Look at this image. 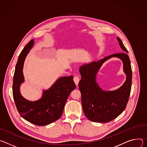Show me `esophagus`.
<instances>
[{
	"mask_svg": "<svg viewBox=\"0 0 147 147\" xmlns=\"http://www.w3.org/2000/svg\"><path fill=\"white\" fill-rule=\"evenodd\" d=\"M74 82L76 84V86L78 85V84H79V78L78 76H75L74 78Z\"/></svg>",
	"mask_w": 147,
	"mask_h": 147,
	"instance_id": "1",
	"label": "esophagus"
}]
</instances>
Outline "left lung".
I'll return each instance as SVG.
<instances>
[{"label":"left lung","mask_w":147,"mask_h":147,"mask_svg":"<svg viewBox=\"0 0 147 147\" xmlns=\"http://www.w3.org/2000/svg\"><path fill=\"white\" fill-rule=\"evenodd\" d=\"M123 53L112 54L97 61L84 63L79 68L81 79L79 88L81 100L86 117L97 123H107L117 117L125 110L131 92L132 70L128 53L120 38L117 37ZM116 57L123 63V71L126 79L123 85L115 91H104L96 82V76L102 63L108 59Z\"/></svg>","instance_id":"1"}]
</instances>
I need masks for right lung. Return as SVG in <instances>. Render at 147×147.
<instances>
[{"label":"right lung","mask_w":147,"mask_h":147,"mask_svg":"<svg viewBox=\"0 0 147 147\" xmlns=\"http://www.w3.org/2000/svg\"><path fill=\"white\" fill-rule=\"evenodd\" d=\"M34 44V39H32L19 56L13 76V95L16 107L24 119L37 125H45L61 117L65 103L71 92L76 88V85L73 76H62L48 89L42 90L40 99L36 101L26 99L20 93V88L24 82V62Z\"/></svg>","instance_id":"right-lung-1"}]
</instances>
